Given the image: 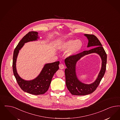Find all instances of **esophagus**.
<instances>
[{
  "label": "esophagus",
  "instance_id": "obj_1",
  "mask_svg": "<svg viewBox=\"0 0 120 120\" xmlns=\"http://www.w3.org/2000/svg\"><path fill=\"white\" fill-rule=\"evenodd\" d=\"M59 67L60 69L62 70V69H64V68H65V66H64V65H63L62 64H60L59 65Z\"/></svg>",
  "mask_w": 120,
  "mask_h": 120
}]
</instances>
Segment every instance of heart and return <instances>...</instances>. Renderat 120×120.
I'll list each match as a JSON object with an SVG mask.
<instances>
[{"mask_svg":"<svg viewBox=\"0 0 120 120\" xmlns=\"http://www.w3.org/2000/svg\"><path fill=\"white\" fill-rule=\"evenodd\" d=\"M83 44L80 40L69 39L63 41L58 46V49L62 51H67L66 57L73 56L82 49Z\"/></svg>","mask_w":120,"mask_h":120,"instance_id":"heart-1","label":"heart"}]
</instances>
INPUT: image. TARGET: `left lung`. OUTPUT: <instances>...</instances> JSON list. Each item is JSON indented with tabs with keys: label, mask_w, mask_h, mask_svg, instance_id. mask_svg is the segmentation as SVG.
Returning <instances> with one entry per match:
<instances>
[{
	"label": "left lung",
	"mask_w": 120,
	"mask_h": 120,
	"mask_svg": "<svg viewBox=\"0 0 120 120\" xmlns=\"http://www.w3.org/2000/svg\"><path fill=\"white\" fill-rule=\"evenodd\" d=\"M88 40L87 47L96 46L94 48L85 50L73 56L68 57L65 60L66 68L65 70L66 87L72 95H86L95 91L105 75L107 62V54L98 39L93 34H85ZM96 53L102 59V67L98 77L95 81L91 84H87L81 82L78 79L75 72L76 64L84 56Z\"/></svg>",
	"instance_id": "left-lung-1"
}]
</instances>
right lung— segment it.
<instances>
[{
    "label": "right lung",
    "instance_id": "add662e5",
    "mask_svg": "<svg viewBox=\"0 0 120 120\" xmlns=\"http://www.w3.org/2000/svg\"><path fill=\"white\" fill-rule=\"evenodd\" d=\"M39 38L38 33L30 31L25 35L14 50L13 57V71L18 84L21 89L25 92L33 95H40L48 90L54 74L59 69V61L46 63L40 73L35 79L32 80H25L18 75L17 71L16 63L19 51L25 44L29 41H37Z\"/></svg>",
    "mask_w": 120,
    "mask_h": 120
}]
</instances>
